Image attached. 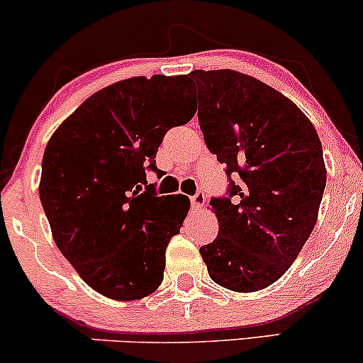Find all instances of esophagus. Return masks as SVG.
Wrapping results in <instances>:
<instances>
[{
  "instance_id": "esophagus-1",
  "label": "esophagus",
  "mask_w": 363,
  "mask_h": 363,
  "mask_svg": "<svg viewBox=\"0 0 363 363\" xmlns=\"http://www.w3.org/2000/svg\"><path fill=\"white\" fill-rule=\"evenodd\" d=\"M205 199H207V196H205V194L203 191H196V194L191 196V205H194V208H202L203 205H205Z\"/></svg>"
}]
</instances>
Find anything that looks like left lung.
<instances>
[{"label": "left lung", "instance_id": "obj_1", "mask_svg": "<svg viewBox=\"0 0 363 363\" xmlns=\"http://www.w3.org/2000/svg\"><path fill=\"white\" fill-rule=\"evenodd\" d=\"M189 80L199 92L205 145L230 182L227 196L210 200L218 235L200 254L217 284L264 289L289 269L315 229L326 185L318 133L293 101L250 75L194 70Z\"/></svg>", "mask_w": 363, "mask_h": 363}]
</instances>
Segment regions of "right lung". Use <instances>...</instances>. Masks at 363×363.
<instances>
[{"mask_svg":"<svg viewBox=\"0 0 363 363\" xmlns=\"http://www.w3.org/2000/svg\"><path fill=\"white\" fill-rule=\"evenodd\" d=\"M186 75L116 82L84 101L45 147L40 200L53 240L102 296L131 301L158 289L164 252L190 208L146 185L169 128L194 118Z\"/></svg>","mask_w":363,"mask_h":363,"instance_id":"right-lung-1","label":"right lung"}]
</instances>
